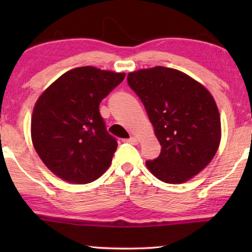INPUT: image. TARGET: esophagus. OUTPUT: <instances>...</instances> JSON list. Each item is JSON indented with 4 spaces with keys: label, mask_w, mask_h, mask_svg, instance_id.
Listing matches in <instances>:
<instances>
[{
    "label": "esophagus",
    "mask_w": 252,
    "mask_h": 252,
    "mask_svg": "<svg viewBox=\"0 0 252 252\" xmlns=\"http://www.w3.org/2000/svg\"><path fill=\"white\" fill-rule=\"evenodd\" d=\"M125 141H126V142H128V143L136 144L137 142H139V139H137V137H135V136H132V137H129V139H127Z\"/></svg>",
    "instance_id": "obj_1"
}]
</instances>
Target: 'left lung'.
Returning a JSON list of instances; mask_svg holds the SVG:
<instances>
[{"label": "left lung", "mask_w": 252, "mask_h": 252, "mask_svg": "<svg viewBox=\"0 0 252 252\" xmlns=\"http://www.w3.org/2000/svg\"><path fill=\"white\" fill-rule=\"evenodd\" d=\"M129 87L142 101L161 150L147 160L151 173L166 184H182L215 157L221 139L220 115L204 86L184 72L156 66L130 72Z\"/></svg>", "instance_id": "8db88e82"}]
</instances>
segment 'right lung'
<instances>
[{
  "instance_id": "obj_1",
  "label": "right lung",
  "mask_w": 252,
  "mask_h": 252,
  "mask_svg": "<svg viewBox=\"0 0 252 252\" xmlns=\"http://www.w3.org/2000/svg\"><path fill=\"white\" fill-rule=\"evenodd\" d=\"M124 78L125 73L77 67L61 75L37 98L31 122L32 142L58 178L89 184L109 168L118 143L106 130L98 108Z\"/></svg>"
}]
</instances>
